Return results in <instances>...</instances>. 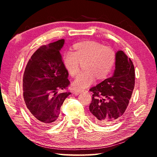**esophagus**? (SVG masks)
I'll list each match as a JSON object with an SVG mask.
<instances>
[{
	"mask_svg": "<svg viewBox=\"0 0 157 157\" xmlns=\"http://www.w3.org/2000/svg\"><path fill=\"white\" fill-rule=\"evenodd\" d=\"M84 92V90H82V89H77L76 91H75V93L76 94H81V93Z\"/></svg>",
	"mask_w": 157,
	"mask_h": 157,
	"instance_id": "1",
	"label": "esophagus"
}]
</instances>
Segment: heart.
<instances>
[{"instance_id": "obj_1", "label": "heart", "mask_w": 157, "mask_h": 157, "mask_svg": "<svg viewBox=\"0 0 157 157\" xmlns=\"http://www.w3.org/2000/svg\"><path fill=\"white\" fill-rule=\"evenodd\" d=\"M116 52L109 46L100 42L84 41L73 46V52L63 54V66L71 77H75L83 64L84 71L78 76L73 85L77 88L84 89L96 80H103L111 73L116 63Z\"/></svg>"}]
</instances>
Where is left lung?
I'll return each mask as SVG.
<instances>
[{
    "label": "left lung",
    "instance_id": "left-lung-1",
    "mask_svg": "<svg viewBox=\"0 0 157 157\" xmlns=\"http://www.w3.org/2000/svg\"><path fill=\"white\" fill-rule=\"evenodd\" d=\"M116 56L113 75L89 90L93 93L89 110L100 124L115 123L123 115L134 89L135 71L132 60L122 50Z\"/></svg>",
    "mask_w": 157,
    "mask_h": 157
}]
</instances>
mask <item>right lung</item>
Masks as SVG:
<instances>
[{
  "label": "right lung",
  "instance_id": "right-lung-1",
  "mask_svg": "<svg viewBox=\"0 0 157 157\" xmlns=\"http://www.w3.org/2000/svg\"><path fill=\"white\" fill-rule=\"evenodd\" d=\"M64 39L44 45L37 49L26 66L23 78V95L28 111L37 123H56L63 101L71 93L68 73L59 50ZM63 90V93L58 91Z\"/></svg>",
  "mask_w": 157,
  "mask_h": 157
}]
</instances>
